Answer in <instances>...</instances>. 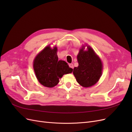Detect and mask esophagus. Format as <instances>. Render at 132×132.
Listing matches in <instances>:
<instances>
[{
  "label": "esophagus",
  "mask_w": 132,
  "mask_h": 132,
  "mask_svg": "<svg viewBox=\"0 0 132 132\" xmlns=\"http://www.w3.org/2000/svg\"><path fill=\"white\" fill-rule=\"evenodd\" d=\"M69 67L70 68H71V69L74 68V65H73V64H69Z\"/></svg>",
  "instance_id": "1"
}]
</instances>
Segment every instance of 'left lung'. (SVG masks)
<instances>
[{
    "label": "left lung",
    "mask_w": 132,
    "mask_h": 132,
    "mask_svg": "<svg viewBox=\"0 0 132 132\" xmlns=\"http://www.w3.org/2000/svg\"><path fill=\"white\" fill-rule=\"evenodd\" d=\"M87 49L85 51L82 48L80 50L77 56L79 65L73 70L77 82L85 87L93 86L98 81L102 69L100 59L91 47L88 46Z\"/></svg>",
    "instance_id": "8db88e82"
}]
</instances>
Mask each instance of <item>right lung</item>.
I'll return each instance as SVG.
<instances>
[{
	"instance_id": "right-lung-1",
	"label": "right lung",
	"mask_w": 132,
	"mask_h": 132,
	"mask_svg": "<svg viewBox=\"0 0 132 132\" xmlns=\"http://www.w3.org/2000/svg\"><path fill=\"white\" fill-rule=\"evenodd\" d=\"M57 48L46 47L34 61V70L38 81L43 86L52 87L58 84L64 74L71 73L73 69L64 61H58Z\"/></svg>"
}]
</instances>
